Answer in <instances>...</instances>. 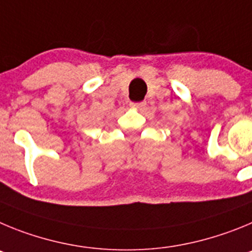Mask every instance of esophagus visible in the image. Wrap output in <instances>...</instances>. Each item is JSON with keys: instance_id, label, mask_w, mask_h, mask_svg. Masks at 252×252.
Instances as JSON below:
<instances>
[{"instance_id": "esophagus-1", "label": "esophagus", "mask_w": 252, "mask_h": 252, "mask_svg": "<svg viewBox=\"0 0 252 252\" xmlns=\"http://www.w3.org/2000/svg\"><path fill=\"white\" fill-rule=\"evenodd\" d=\"M144 105H146V103H130V106L134 109H142Z\"/></svg>"}]
</instances>
